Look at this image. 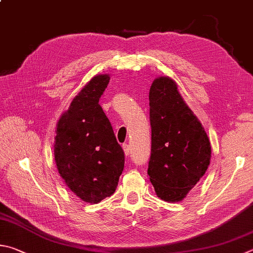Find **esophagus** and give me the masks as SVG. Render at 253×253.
<instances>
[{
  "label": "esophagus",
  "instance_id": "obj_1",
  "mask_svg": "<svg viewBox=\"0 0 253 253\" xmlns=\"http://www.w3.org/2000/svg\"><path fill=\"white\" fill-rule=\"evenodd\" d=\"M123 149H124V153H125L126 157H129V155H130V147L128 146L127 144H124L123 145Z\"/></svg>",
  "mask_w": 253,
  "mask_h": 253
}]
</instances>
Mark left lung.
I'll return each mask as SVG.
<instances>
[{
    "label": "left lung",
    "mask_w": 253,
    "mask_h": 253,
    "mask_svg": "<svg viewBox=\"0 0 253 253\" xmlns=\"http://www.w3.org/2000/svg\"><path fill=\"white\" fill-rule=\"evenodd\" d=\"M149 106L150 182L158 198L180 203L210 165L208 135L171 77L158 76L154 80L149 89Z\"/></svg>",
    "instance_id": "left-lung-1"
}]
</instances>
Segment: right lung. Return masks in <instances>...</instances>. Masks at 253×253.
<instances>
[{"mask_svg": "<svg viewBox=\"0 0 253 253\" xmlns=\"http://www.w3.org/2000/svg\"><path fill=\"white\" fill-rule=\"evenodd\" d=\"M111 80L95 75L62 113L56 125L54 158L65 185L88 204L112 196L124 169V151L98 104Z\"/></svg>", "mask_w": 253, "mask_h": 253, "instance_id": "add662e5", "label": "right lung"}]
</instances>
